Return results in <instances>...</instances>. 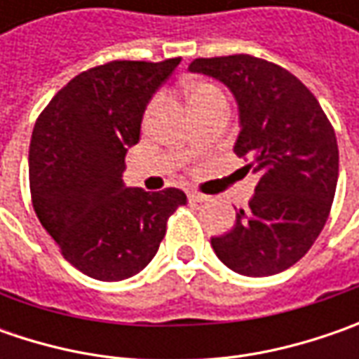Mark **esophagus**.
Instances as JSON below:
<instances>
[{
    "label": "esophagus",
    "instance_id": "1",
    "mask_svg": "<svg viewBox=\"0 0 359 359\" xmlns=\"http://www.w3.org/2000/svg\"><path fill=\"white\" fill-rule=\"evenodd\" d=\"M187 198H189V201H194V203H203V201L210 200V196H203L200 191H187Z\"/></svg>",
    "mask_w": 359,
    "mask_h": 359
}]
</instances>
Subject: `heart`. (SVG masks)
Wrapping results in <instances>:
<instances>
[{
  "instance_id": "obj_1",
  "label": "heart",
  "mask_w": 359,
  "mask_h": 359,
  "mask_svg": "<svg viewBox=\"0 0 359 359\" xmlns=\"http://www.w3.org/2000/svg\"><path fill=\"white\" fill-rule=\"evenodd\" d=\"M159 97H154L151 104H149V109H154L158 105ZM214 102H226V95L224 91L219 90L217 86L210 83V81H196L187 88V104L194 111H198L205 105L214 104Z\"/></svg>"
}]
</instances>
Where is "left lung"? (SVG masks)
<instances>
[{
  "label": "left lung",
  "instance_id": "left-lung-1",
  "mask_svg": "<svg viewBox=\"0 0 359 359\" xmlns=\"http://www.w3.org/2000/svg\"><path fill=\"white\" fill-rule=\"evenodd\" d=\"M189 72L219 79L236 95L241 131L233 151L259 173L250 205L212 248L236 273H280L308 254L327 222L339 165L334 128L316 95L276 63L238 53L198 57Z\"/></svg>",
  "mask_w": 359,
  "mask_h": 359
}]
</instances>
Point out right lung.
Segmentation results:
<instances>
[{
	"instance_id": "obj_1",
	"label": "right lung",
	"mask_w": 359,
	"mask_h": 359,
	"mask_svg": "<svg viewBox=\"0 0 359 359\" xmlns=\"http://www.w3.org/2000/svg\"><path fill=\"white\" fill-rule=\"evenodd\" d=\"M182 57L109 62L81 72L35 121L29 189L41 226L62 255L102 282L135 276L154 259L170 215L186 205L177 187L145 191L121 175L140 142L145 105Z\"/></svg>"
}]
</instances>
